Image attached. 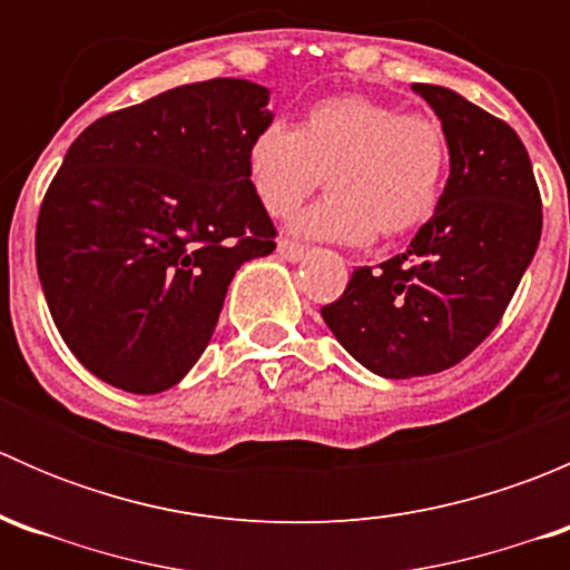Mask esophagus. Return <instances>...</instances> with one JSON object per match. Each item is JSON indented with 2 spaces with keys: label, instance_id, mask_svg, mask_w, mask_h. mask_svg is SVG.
I'll return each instance as SVG.
<instances>
[{
  "label": "esophagus",
  "instance_id": "obj_1",
  "mask_svg": "<svg viewBox=\"0 0 570 570\" xmlns=\"http://www.w3.org/2000/svg\"><path fill=\"white\" fill-rule=\"evenodd\" d=\"M278 253L286 258V262H301V258L306 256V248L297 243H292V239H281Z\"/></svg>",
  "mask_w": 570,
  "mask_h": 570
}]
</instances>
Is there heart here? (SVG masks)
Segmentation results:
<instances>
[{
	"mask_svg": "<svg viewBox=\"0 0 570 570\" xmlns=\"http://www.w3.org/2000/svg\"><path fill=\"white\" fill-rule=\"evenodd\" d=\"M450 168V142L435 115L347 94L312 105L297 126H262L245 170L258 204L275 217L295 212L325 176L331 193L303 212L295 232L364 245L400 237L433 217Z\"/></svg>",
	"mask_w": 570,
	"mask_h": 570,
	"instance_id": "b5f03b06",
	"label": "heart"
}]
</instances>
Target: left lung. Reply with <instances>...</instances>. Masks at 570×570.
<instances>
[{
	"label": "left lung",
	"instance_id": "left-lung-1",
	"mask_svg": "<svg viewBox=\"0 0 570 570\" xmlns=\"http://www.w3.org/2000/svg\"><path fill=\"white\" fill-rule=\"evenodd\" d=\"M450 142L439 209L377 269L358 267L322 320L358 364L392 381L435 375L485 342L543 228L530 154L504 120L441 85H413Z\"/></svg>",
	"mask_w": 570,
	"mask_h": 570
}]
</instances>
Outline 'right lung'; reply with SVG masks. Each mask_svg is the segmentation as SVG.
Returning a JSON list of instances; mask_svg holds the SVG:
<instances>
[{
	"label": "right lung",
	"instance_id": "1",
	"mask_svg": "<svg viewBox=\"0 0 570 570\" xmlns=\"http://www.w3.org/2000/svg\"><path fill=\"white\" fill-rule=\"evenodd\" d=\"M269 90L209 79L90 124L40 204L38 278L79 364L115 389L176 386L215 333L228 284L275 250L245 154Z\"/></svg>",
	"mask_w": 570,
	"mask_h": 570
}]
</instances>
